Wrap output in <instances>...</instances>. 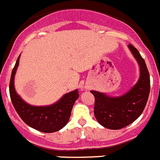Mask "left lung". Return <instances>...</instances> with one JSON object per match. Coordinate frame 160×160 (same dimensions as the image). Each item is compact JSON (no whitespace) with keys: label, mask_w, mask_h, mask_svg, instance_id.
Segmentation results:
<instances>
[{"label":"left lung","mask_w":160,"mask_h":160,"mask_svg":"<svg viewBox=\"0 0 160 160\" xmlns=\"http://www.w3.org/2000/svg\"><path fill=\"white\" fill-rule=\"evenodd\" d=\"M128 48L139 65L140 75L136 84L119 96L91 91L95 99V118L102 126L109 129H122L136 121L145 108L150 93V75L145 61L133 45L129 44Z\"/></svg>","instance_id":"obj_1"}]
</instances>
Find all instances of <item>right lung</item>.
<instances>
[{
	"instance_id": "1",
	"label": "right lung",
	"mask_w": 160,
	"mask_h": 160,
	"mask_svg": "<svg viewBox=\"0 0 160 160\" xmlns=\"http://www.w3.org/2000/svg\"><path fill=\"white\" fill-rule=\"evenodd\" d=\"M19 55L13 67L9 82V95L15 110L30 127L43 133H53L61 129L69 122L75 101L79 97L78 89L65 94L56 103L46 106L29 104L22 98L14 87V77L19 65Z\"/></svg>"
}]
</instances>
